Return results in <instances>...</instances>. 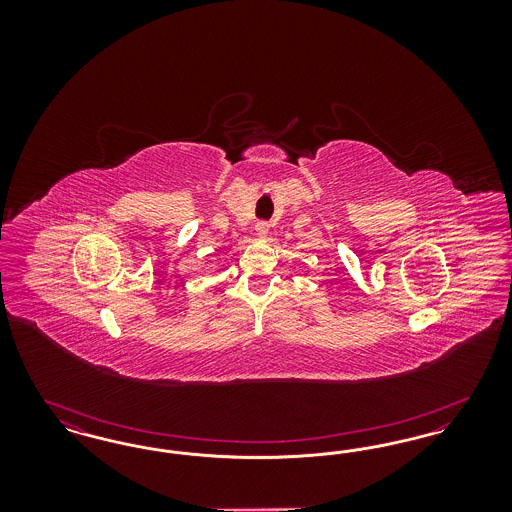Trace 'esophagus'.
Here are the masks:
<instances>
[{
	"label": "esophagus",
	"mask_w": 512,
	"mask_h": 512,
	"mask_svg": "<svg viewBox=\"0 0 512 512\" xmlns=\"http://www.w3.org/2000/svg\"><path fill=\"white\" fill-rule=\"evenodd\" d=\"M255 230H257V234H259V236H267V234H268L267 220H259V222H257V224H255Z\"/></svg>",
	"instance_id": "obj_1"
}]
</instances>
